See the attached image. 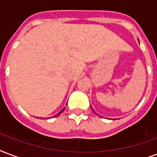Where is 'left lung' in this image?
Listing matches in <instances>:
<instances>
[{
    "mask_svg": "<svg viewBox=\"0 0 157 157\" xmlns=\"http://www.w3.org/2000/svg\"><path fill=\"white\" fill-rule=\"evenodd\" d=\"M91 109H92V107H91ZM92 110H93V111H94V109H92ZM94 113H95V112H94ZM95 114H97V113H95ZM97 115H98V114H97Z\"/></svg>",
    "mask_w": 157,
    "mask_h": 157,
    "instance_id": "left-lung-1",
    "label": "left lung"
}]
</instances>
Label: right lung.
<instances>
[{
	"label": "right lung",
	"instance_id": "add662e5",
	"mask_svg": "<svg viewBox=\"0 0 157 157\" xmlns=\"http://www.w3.org/2000/svg\"><path fill=\"white\" fill-rule=\"evenodd\" d=\"M64 109H65V107L63 108V110H61V111H60V112H59V113H57V114H56V115H54V117H56V116H57V115H59L60 113H63V111L64 110Z\"/></svg>",
	"mask_w": 157,
	"mask_h": 157
}]
</instances>
